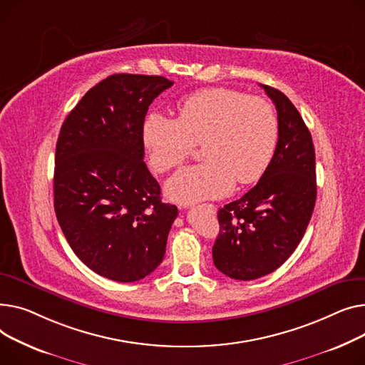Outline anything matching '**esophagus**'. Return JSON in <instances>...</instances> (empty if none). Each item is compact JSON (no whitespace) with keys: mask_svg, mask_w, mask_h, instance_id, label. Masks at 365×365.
<instances>
[{"mask_svg":"<svg viewBox=\"0 0 365 365\" xmlns=\"http://www.w3.org/2000/svg\"><path fill=\"white\" fill-rule=\"evenodd\" d=\"M200 207H205V209H207L209 212H212V213H215L217 212V207L213 206V205H210V203H205V205H202Z\"/></svg>","mask_w":365,"mask_h":365,"instance_id":"obj_1","label":"esophagus"}]
</instances>
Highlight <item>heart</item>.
<instances>
[{"label":"heart","mask_w":365,"mask_h":365,"mask_svg":"<svg viewBox=\"0 0 365 365\" xmlns=\"http://www.w3.org/2000/svg\"><path fill=\"white\" fill-rule=\"evenodd\" d=\"M150 160L159 173L180 166L202 143L206 158L166 184L170 199L192 203L221 197L237 181L247 185L268 169L278 140L271 103L230 88H207L178 106V119L150 115L143 126Z\"/></svg>","instance_id":"heart-1"}]
</instances>
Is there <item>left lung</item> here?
Returning <instances> with one entry per match:
<instances>
[{
	"instance_id": "obj_1",
	"label": "left lung",
	"mask_w": 365,
	"mask_h": 365,
	"mask_svg": "<svg viewBox=\"0 0 365 365\" xmlns=\"http://www.w3.org/2000/svg\"><path fill=\"white\" fill-rule=\"evenodd\" d=\"M272 100L278 141L272 160L252 190L218 210L213 264L234 280H256L283 265L301 243L317 197L315 150L301 113L282 93Z\"/></svg>"
}]
</instances>
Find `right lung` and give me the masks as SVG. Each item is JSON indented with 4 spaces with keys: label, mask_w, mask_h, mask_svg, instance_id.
Here are the masks:
<instances>
[{
    "label": "right lung",
    "mask_w": 365,
    "mask_h": 365,
    "mask_svg": "<svg viewBox=\"0 0 365 365\" xmlns=\"http://www.w3.org/2000/svg\"><path fill=\"white\" fill-rule=\"evenodd\" d=\"M173 85L163 76L112 75L81 98L58 134V225L78 258L113 282H138L160 265L178 215L143 160L148 106Z\"/></svg>",
    "instance_id": "add662e5"
}]
</instances>
